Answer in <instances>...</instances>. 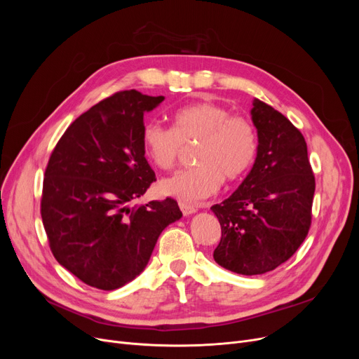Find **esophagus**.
<instances>
[{"mask_svg":"<svg viewBox=\"0 0 359 359\" xmlns=\"http://www.w3.org/2000/svg\"><path fill=\"white\" fill-rule=\"evenodd\" d=\"M179 206H180V210H182L183 215H191V214L196 212V208H195L194 205H191V203H186V202H179Z\"/></svg>","mask_w":359,"mask_h":359,"instance_id":"obj_1","label":"esophagus"}]
</instances>
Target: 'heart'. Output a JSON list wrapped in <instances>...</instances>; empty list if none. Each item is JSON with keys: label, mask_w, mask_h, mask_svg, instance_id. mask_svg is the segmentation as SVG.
I'll use <instances>...</instances> for the list:
<instances>
[{"label": "heart", "mask_w": 359, "mask_h": 359, "mask_svg": "<svg viewBox=\"0 0 359 359\" xmlns=\"http://www.w3.org/2000/svg\"><path fill=\"white\" fill-rule=\"evenodd\" d=\"M173 128L158 122L142 126L141 142L145 157L160 170H172L183 145L198 142L194 168L163 180L161 191L183 201H201L214 195L221 182L233 184L253 167L259 140L250 119L233 115L219 103L202 102L173 113Z\"/></svg>", "instance_id": "obj_1"}]
</instances>
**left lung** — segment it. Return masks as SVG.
Returning <instances> with one entry per match:
<instances>
[{
	"label": "left lung",
	"instance_id": "left-lung-1",
	"mask_svg": "<svg viewBox=\"0 0 359 359\" xmlns=\"http://www.w3.org/2000/svg\"><path fill=\"white\" fill-rule=\"evenodd\" d=\"M259 149L238 189L212 206L221 225L214 259L241 275L271 272L301 246L311 225L316 179L299 129L255 99Z\"/></svg>",
	"mask_w": 359,
	"mask_h": 359
}]
</instances>
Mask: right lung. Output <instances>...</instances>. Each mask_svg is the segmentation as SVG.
Segmentation results:
<instances>
[{"label":"right lung","instance_id":"1","mask_svg":"<svg viewBox=\"0 0 359 359\" xmlns=\"http://www.w3.org/2000/svg\"><path fill=\"white\" fill-rule=\"evenodd\" d=\"M163 100L111 94L67 128L49 157L41 201L49 248L90 287L111 291L137 278L161 231L182 217L172 198L129 208L156 182L141 132L144 111Z\"/></svg>","mask_w":359,"mask_h":359}]
</instances>
